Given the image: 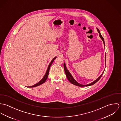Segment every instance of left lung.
I'll return each instance as SVG.
<instances>
[{
  "instance_id": "left-lung-1",
  "label": "left lung",
  "mask_w": 121,
  "mask_h": 121,
  "mask_svg": "<svg viewBox=\"0 0 121 121\" xmlns=\"http://www.w3.org/2000/svg\"><path fill=\"white\" fill-rule=\"evenodd\" d=\"M97 31L98 32L99 34V36H100V37L101 38V39H102V40L103 41V42H104V45L105 46V42H104V38L103 37V36H102V35L100 33V32L99 31V30L97 28ZM106 57L105 56V63H106ZM64 70H65V72L66 73V76H67V79H68V80L69 81V82L73 84L74 85H76V86H91L93 84H94L95 83L97 82H98L100 79V78H101V77L102 76L103 73H104V72L102 73V74L96 79L95 80V81H94V82H92L90 83V84H86V85H82V84H81L80 83H79L78 82H77L74 79V78H73V77L72 76V75H71V74L69 72V71L67 69V68H66V65H65V63H64Z\"/></svg>"
}]
</instances>
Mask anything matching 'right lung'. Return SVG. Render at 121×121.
<instances>
[{"label":"right lung","instance_id":"add662e5","mask_svg":"<svg viewBox=\"0 0 121 121\" xmlns=\"http://www.w3.org/2000/svg\"><path fill=\"white\" fill-rule=\"evenodd\" d=\"M56 58V57H54V58L52 60V61H51V62L50 63V64H49V66H48V69H47V72H46V73L45 75L44 76L43 78L39 82H38L37 83L35 84L34 85H33V86H28L29 87H33L38 86H39V85H40L43 84V83H44V82L46 81V80H47V78H48V76L50 68V67H51V66L52 62H53L54 60Z\"/></svg>","mask_w":121,"mask_h":121}]
</instances>
